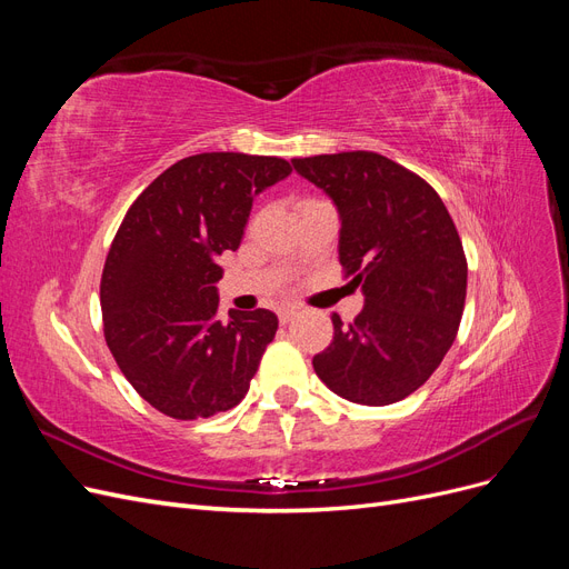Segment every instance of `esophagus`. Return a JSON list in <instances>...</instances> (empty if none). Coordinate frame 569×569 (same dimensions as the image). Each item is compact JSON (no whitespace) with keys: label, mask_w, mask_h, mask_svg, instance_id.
I'll use <instances>...</instances> for the list:
<instances>
[{"label":"esophagus","mask_w":569,"mask_h":569,"mask_svg":"<svg viewBox=\"0 0 569 569\" xmlns=\"http://www.w3.org/2000/svg\"><path fill=\"white\" fill-rule=\"evenodd\" d=\"M297 313H299V311H297V308H289V306H287V308H282V311H280V322H282V325L291 322V320H295V318H297Z\"/></svg>","instance_id":"esophagus-1"}]
</instances>
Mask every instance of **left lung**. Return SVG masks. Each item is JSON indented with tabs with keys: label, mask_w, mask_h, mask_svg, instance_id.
Returning <instances> with one entry per match:
<instances>
[{
	"label": "left lung",
	"mask_w": 569,
	"mask_h": 569,
	"mask_svg": "<svg viewBox=\"0 0 569 569\" xmlns=\"http://www.w3.org/2000/svg\"><path fill=\"white\" fill-rule=\"evenodd\" d=\"M341 218L343 278L366 295L363 311L313 356L320 380L363 406H389L420 389L458 335L468 261L441 197L412 170L375 151L291 159Z\"/></svg>",
	"instance_id": "left-lung-1"
}]
</instances>
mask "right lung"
<instances>
[{"label":"right lung","instance_id":"1","mask_svg":"<svg viewBox=\"0 0 569 569\" xmlns=\"http://www.w3.org/2000/svg\"><path fill=\"white\" fill-rule=\"evenodd\" d=\"M278 157H187L132 201L113 237L99 299L104 339L142 399L176 420L211 418L244 399L278 316H218V256L239 249L251 203L284 180Z\"/></svg>","mask_w":569,"mask_h":569}]
</instances>
